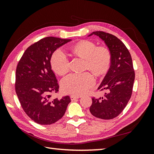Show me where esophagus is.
Instances as JSON below:
<instances>
[{"instance_id":"obj_1","label":"esophagus","mask_w":154,"mask_h":154,"mask_svg":"<svg viewBox=\"0 0 154 154\" xmlns=\"http://www.w3.org/2000/svg\"><path fill=\"white\" fill-rule=\"evenodd\" d=\"M79 97H80L79 96H70V98H71V101H74V100H75L76 99H78Z\"/></svg>"}]
</instances>
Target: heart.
<instances>
[{
  "instance_id": "1",
  "label": "heart",
  "mask_w": 154,
  "mask_h": 154,
  "mask_svg": "<svg viewBox=\"0 0 154 154\" xmlns=\"http://www.w3.org/2000/svg\"><path fill=\"white\" fill-rule=\"evenodd\" d=\"M74 54L85 60L86 69L97 76L105 74L110 68L111 53L104 46L97 47L96 44L89 40L79 42L72 48ZM51 66L53 71L59 75H64L69 70V61L62 51L57 50L51 58ZM94 78L89 72L71 74L64 78L61 82L62 91L66 94L80 96L86 92L94 85Z\"/></svg>"
}]
</instances>
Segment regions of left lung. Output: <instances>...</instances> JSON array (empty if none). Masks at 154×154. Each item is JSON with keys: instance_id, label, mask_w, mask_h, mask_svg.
I'll list each match as a JSON object with an SVG mask.
<instances>
[{"instance_id": "1", "label": "left lung", "mask_w": 154, "mask_h": 154, "mask_svg": "<svg viewBox=\"0 0 154 154\" xmlns=\"http://www.w3.org/2000/svg\"><path fill=\"white\" fill-rule=\"evenodd\" d=\"M103 40L111 53L108 72L97 89L106 93L99 98L92 97L91 114L102 119H113L122 112L132 95L135 72L128 49L117 37L103 31L92 32Z\"/></svg>"}]
</instances>
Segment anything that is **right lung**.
Returning a JSON list of instances; mask_svg holds the SVG:
<instances>
[{
    "label": "right lung",
    "mask_w": 154,
    "mask_h": 154,
    "mask_svg": "<svg viewBox=\"0 0 154 154\" xmlns=\"http://www.w3.org/2000/svg\"><path fill=\"white\" fill-rule=\"evenodd\" d=\"M45 37L27 48L16 70L15 91L26 114L40 125H51L61 119L71 102L69 96L52 98L59 85L51 69V58L58 48L71 41Z\"/></svg>",
    "instance_id": "obj_1"
}]
</instances>
